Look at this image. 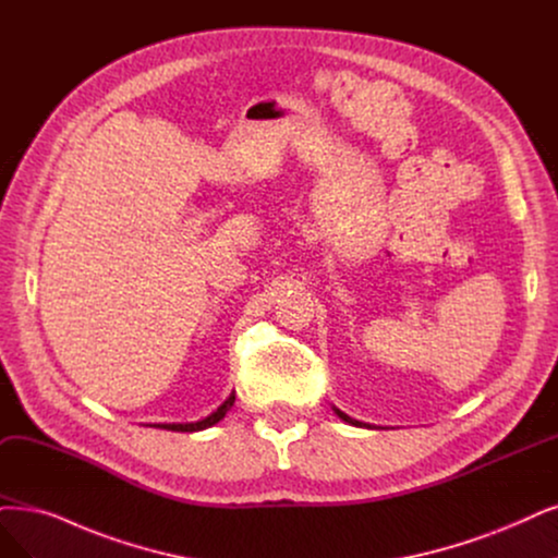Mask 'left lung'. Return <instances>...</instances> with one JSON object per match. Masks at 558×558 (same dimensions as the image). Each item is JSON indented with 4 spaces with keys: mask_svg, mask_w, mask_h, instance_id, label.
<instances>
[{
    "mask_svg": "<svg viewBox=\"0 0 558 558\" xmlns=\"http://www.w3.org/2000/svg\"><path fill=\"white\" fill-rule=\"evenodd\" d=\"M336 414H338V416H340L342 421H347V423H352V425H361L359 421H354V418H349L347 414H342V411H340V409H336Z\"/></svg>",
    "mask_w": 558,
    "mask_h": 558,
    "instance_id": "left-lung-1",
    "label": "left lung"
}]
</instances>
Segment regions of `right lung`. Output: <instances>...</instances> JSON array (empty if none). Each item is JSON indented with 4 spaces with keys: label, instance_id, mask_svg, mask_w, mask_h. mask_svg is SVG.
<instances>
[{
    "label": "right lung",
    "instance_id": "right-lung-1",
    "mask_svg": "<svg viewBox=\"0 0 558 558\" xmlns=\"http://www.w3.org/2000/svg\"><path fill=\"white\" fill-rule=\"evenodd\" d=\"M234 404V393L227 398L211 416H206V418H202V421H197V423H162V425H156V427H162V429H172V432H197V429H206V427H211V425H216L218 421H222L225 418V414L227 411H230V407Z\"/></svg>",
    "mask_w": 558,
    "mask_h": 558
}]
</instances>
